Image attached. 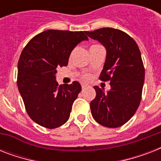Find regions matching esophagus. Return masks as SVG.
I'll return each mask as SVG.
<instances>
[{"label": "esophagus", "instance_id": "1", "mask_svg": "<svg viewBox=\"0 0 161 161\" xmlns=\"http://www.w3.org/2000/svg\"><path fill=\"white\" fill-rule=\"evenodd\" d=\"M87 87H88V85H87V84H83V85H82V88H83V89L86 88Z\"/></svg>", "mask_w": 161, "mask_h": 161}]
</instances>
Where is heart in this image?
Returning <instances> with one entry per match:
<instances>
[{
	"label": "heart",
	"instance_id": "b5f03b06",
	"mask_svg": "<svg viewBox=\"0 0 161 161\" xmlns=\"http://www.w3.org/2000/svg\"><path fill=\"white\" fill-rule=\"evenodd\" d=\"M98 46H100V45H93V46H92V47H98ZM83 78H84V79H88V78H89V77H88V75H84L83 76Z\"/></svg>",
	"mask_w": 161,
	"mask_h": 161
}]
</instances>
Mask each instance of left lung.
Wrapping results in <instances>:
<instances>
[{
	"label": "left lung",
	"mask_w": 161,
	"mask_h": 161,
	"mask_svg": "<svg viewBox=\"0 0 161 161\" xmlns=\"http://www.w3.org/2000/svg\"><path fill=\"white\" fill-rule=\"evenodd\" d=\"M85 33L106 49L100 78L110 81V89L93 88L96 97L90 103L91 113L99 125L117 128L127 123L140 105L145 82L141 53L135 40L118 29L104 27Z\"/></svg>",
	"instance_id": "1"
}]
</instances>
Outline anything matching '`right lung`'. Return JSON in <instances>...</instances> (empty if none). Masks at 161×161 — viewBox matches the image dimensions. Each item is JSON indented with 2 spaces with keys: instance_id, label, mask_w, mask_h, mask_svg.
I'll list each match as a JSON object with an SVG mask.
<instances>
[{
  "instance_id": "1",
  "label": "right lung",
  "mask_w": 161,
  "mask_h": 161,
  "mask_svg": "<svg viewBox=\"0 0 161 161\" xmlns=\"http://www.w3.org/2000/svg\"><path fill=\"white\" fill-rule=\"evenodd\" d=\"M85 31L47 30L25 47L17 66V86L29 117L37 125L55 129L70 117L80 83L58 86V68L67 66L78 43L88 41Z\"/></svg>"
}]
</instances>
